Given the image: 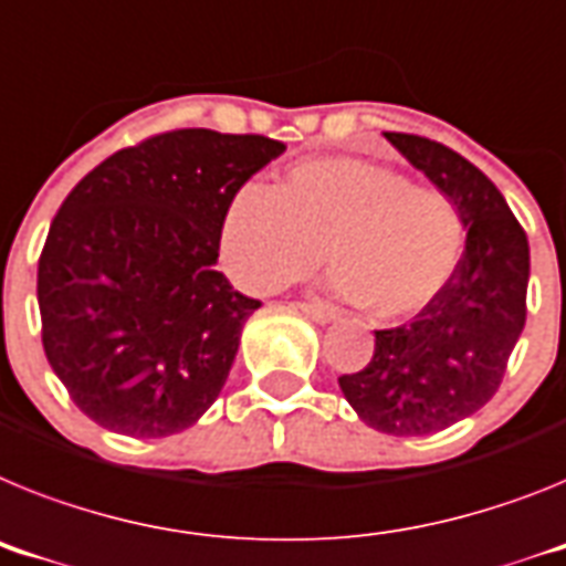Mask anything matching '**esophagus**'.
Masks as SVG:
<instances>
[{
  "mask_svg": "<svg viewBox=\"0 0 566 566\" xmlns=\"http://www.w3.org/2000/svg\"><path fill=\"white\" fill-rule=\"evenodd\" d=\"M297 308H301L303 315H308L312 321H317V323H332L337 317L335 308L323 306V303H297Z\"/></svg>",
  "mask_w": 566,
  "mask_h": 566,
  "instance_id": "34e87169",
  "label": "esophagus"
}]
</instances>
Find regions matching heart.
<instances>
[{
    "mask_svg": "<svg viewBox=\"0 0 566 566\" xmlns=\"http://www.w3.org/2000/svg\"><path fill=\"white\" fill-rule=\"evenodd\" d=\"M458 202L407 174L357 157L303 159L269 186H243L220 217V260L245 292H274L315 272L378 321H403L441 294L461 263Z\"/></svg>",
    "mask_w": 566,
    "mask_h": 566,
    "instance_id": "b5f03b06",
    "label": "heart"
}]
</instances>
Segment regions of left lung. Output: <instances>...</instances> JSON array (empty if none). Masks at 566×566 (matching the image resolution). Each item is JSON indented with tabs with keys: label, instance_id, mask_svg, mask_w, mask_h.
Here are the masks:
<instances>
[{
	"label": "left lung",
	"instance_id": "1",
	"mask_svg": "<svg viewBox=\"0 0 566 566\" xmlns=\"http://www.w3.org/2000/svg\"><path fill=\"white\" fill-rule=\"evenodd\" d=\"M386 139L458 202L467 223L461 263L441 294L403 326L375 332L369 364L337 378L366 427L412 438L463 421L499 392L526 321L530 243L470 159L418 134Z\"/></svg>",
	"mask_w": 566,
	"mask_h": 566
}]
</instances>
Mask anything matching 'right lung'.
<instances>
[{"label": "right lung", "mask_w": 566, "mask_h": 566, "mask_svg": "<svg viewBox=\"0 0 566 566\" xmlns=\"http://www.w3.org/2000/svg\"><path fill=\"white\" fill-rule=\"evenodd\" d=\"M283 151L260 134L177 128L111 154L65 197L36 297L48 364L91 421L166 438L214 403L260 306L214 269L220 217Z\"/></svg>", "instance_id": "obj_1"}]
</instances>
